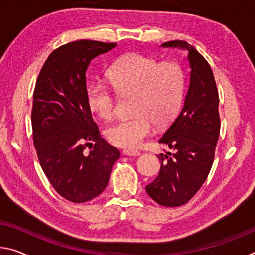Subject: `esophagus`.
<instances>
[{"instance_id":"esophagus-1","label":"esophagus","mask_w":255,"mask_h":255,"mask_svg":"<svg viewBox=\"0 0 255 255\" xmlns=\"http://www.w3.org/2000/svg\"><path fill=\"white\" fill-rule=\"evenodd\" d=\"M123 153L125 155H129V156H136L140 154L139 151H137V149H134V148H125Z\"/></svg>"}]
</instances>
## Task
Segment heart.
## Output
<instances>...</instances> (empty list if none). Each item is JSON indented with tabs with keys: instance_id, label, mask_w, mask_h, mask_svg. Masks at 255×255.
I'll use <instances>...</instances> for the list:
<instances>
[{
	"instance_id": "b5f03b06",
	"label": "heart",
	"mask_w": 255,
	"mask_h": 255,
	"mask_svg": "<svg viewBox=\"0 0 255 255\" xmlns=\"http://www.w3.org/2000/svg\"><path fill=\"white\" fill-rule=\"evenodd\" d=\"M112 87L120 95H134L135 116L116 121L106 130L116 146L136 147L157 126L170 123L184 99L185 75L173 61H161L130 53L117 61L109 72ZM90 108L100 118L110 120L116 113V98L108 85L94 83L88 88Z\"/></svg>"
}]
</instances>
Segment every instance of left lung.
<instances>
[{"label": "left lung", "mask_w": 255, "mask_h": 255, "mask_svg": "<svg viewBox=\"0 0 255 255\" xmlns=\"http://www.w3.org/2000/svg\"><path fill=\"white\" fill-rule=\"evenodd\" d=\"M162 46L188 51L191 82L183 108L159 139L172 151L157 155L160 171L145 191L162 207H180L195 195L211 170L221 126L219 94L211 67L191 44L177 39Z\"/></svg>", "instance_id": "8db88e82"}]
</instances>
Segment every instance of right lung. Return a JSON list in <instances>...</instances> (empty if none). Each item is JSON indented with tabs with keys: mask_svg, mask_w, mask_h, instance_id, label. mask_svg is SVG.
<instances>
[{
	"mask_svg": "<svg viewBox=\"0 0 255 255\" xmlns=\"http://www.w3.org/2000/svg\"><path fill=\"white\" fill-rule=\"evenodd\" d=\"M116 45L88 39L64 44L48 55L36 80L31 128L39 164L55 191L75 203L106 189L120 156L93 120L86 88L92 60Z\"/></svg>",
	"mask_w": 255,
	"mask_h": 255,
	"instance_id": "1",
	"label": "right lung"
}]
</instances>
